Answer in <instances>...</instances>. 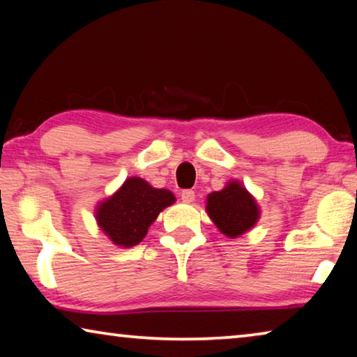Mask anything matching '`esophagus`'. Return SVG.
Here are the masks:
<instances>
[{"label": "esophagus", "mask_w": 357, "mask_h": 357, "mask_svg": "<svg viewBox=\"0 0 357 357\" xmlns=\"http://www.w3.org/2000/svg\"><path fill=\"white\" fill-rule=\"evenodd\" d=\"M181 200H183L184 203H192L193 200H195V192L190 189L183 190L181 192Z\"/></svg>", "instance_id": "34e87169"}]
</instances>
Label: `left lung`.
Returning <instances> with one entry per match:
<instances>
[{"label":"left lung","instance_id":"8db88e82","mask_svg":"<svg viewBox=\"0 0 357 357\" xmlns=\"http://www.w3.org/2000/svg\"><path fill=\"white\" fill-rule=\"evenodd\" d=\"M206 211L215 227L228 238H238L258 220V206L253 197L236 181L208 197Z\"/></svg>","mask_w":357,"mask_h":357}]
</instances>
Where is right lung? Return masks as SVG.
<instances>
[{
    "label": "right lung",
    "instance_id": "obj_1",
    "mask_svg": "<svg viewBox=\"0 0 357 357\" xmlns=\"http://www.w3.org/2000/svg\"><path fill=\"white\" fill-rule=\"evenodd\" d=\"M174 203L167 189H154L140 178H129L123 187L100 204L96 214L99 227L116 245H137L146 236L162 209Z\"/></svg>",
    "mask_w": 357,
    "mask_h": 357
}]
</instances>
